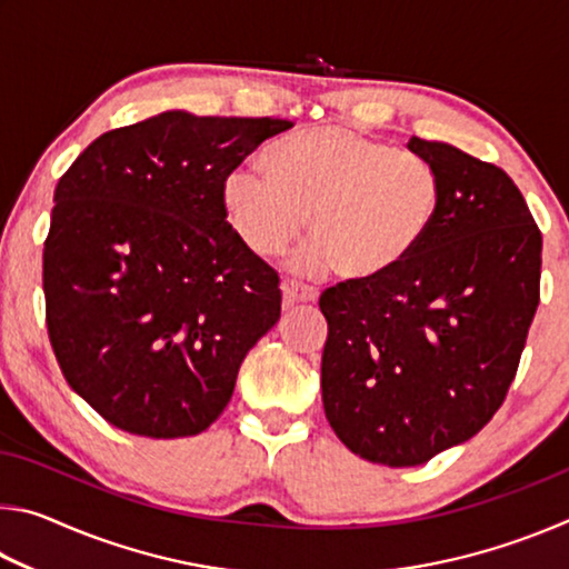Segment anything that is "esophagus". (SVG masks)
I'll list each match as a JSON object with an SVG mask.
<instances>
[{
	"label": "esophagus",
	"instance_id": "34e87169",
	"mask_svg": "<svg viewBox=\"0 0 569 569\" xmlns=\"http://www.w3.org/2000/svg\"><path fill=\"white\" fill-rule=\"evenodd\" d=\"M281 291H283V303L286 306L311 303V301H316V298H319V291H316L313 286H306L301 281H283Z\"/></svg>",
	"mask_w": 569,
	"mask_h": 569
}]
</instances>
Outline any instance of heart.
I'll use <instances>...</instances> for the list:
<instances>
[{"label":"heart","instance_id":"b5f03b06","mask_svg":"<svg viewBox=\"0 0 569 569\" xmlns=\"http://www.w3.org/2000/svg\"><path fill=\"white\" fill-rule=\"evenodd\" d=\"M266 170H228L226 220L253 253L278 256L308 216L316 238L293 258L301 271L333 263L346 278L389 273L417 250L441 203L427 160L341 124L288 134L266 152Z\"/></svg>","mask_w":569,"mask_h":569}]
</instances>
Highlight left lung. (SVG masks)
<instances>
[{
  "label": "left lung",
  "mask_w": 569,
  "mask_h": 569,
  "mask_svg": "<svg viewBox=\"0 0 569 569\" xmlns=\"http://www.w3.org/2000/svg\"><path fill=\"white\" fill-rule=\"evenodd\" d=\"M441 203L393 271L326 288V419L361 459L417 467L467 441L512 383L539 303L542 236L505 170L409 138Z\"/></svg>",
  "instance_id": "1"
}]
</instances>
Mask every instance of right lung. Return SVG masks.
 <instances>
[{"label":"right lung","mask_w":569,"mask_h":569,"mask_svg":"<svg viewBox=\"0 0 569 569\" xmlns=\"http://www.w3.org/2000/svg\"><path fill=\"white\" fill-rule=\"evenodd\" d=\"M291 128L166 110L100 134L57 182L47 331L67 383L112 427L206 431L281 319L278 273L228 226L220 182Z\"/></svg>","instance_id":"1"}]
</instances>
